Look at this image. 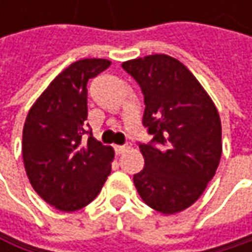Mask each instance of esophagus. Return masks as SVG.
<instances>
[{"label":"esophagus","instance_id":"esophagus-1","mask_svg":"<svg viewBox=\"0 0 252 252\" xmlns=\"http://www.w3.org/2000/svg\"><path fill=\"white\" fill-rule=\"evenodd\" d=\"M128 149H129V146H115V153L117 155H123Z\"/></svg>","mask_w":252,"mask_h":252}]
</instances>
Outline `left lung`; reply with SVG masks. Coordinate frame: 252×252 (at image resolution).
Listing matches in <instances>:
<instances>
[{
	"label": "left lung",
	"mask_w": 252,
	"mask_h": 252,
	"mask_svg": "<svg viewBox=\"0 0 252 252\" xmlns=\"http://www.w3.org/2000/svg\"><path fill=\"white\" fill-rule=\"evenodd\" d=\"M144 94L143 124L153 135L140 144L144 168L134 175L143 201L163 215L192 206L215 176L222 156L218 108L178 60L155 54L123 63Z\"/></svg>",
	"instance_id": "8db88e82"
}]
</instances>
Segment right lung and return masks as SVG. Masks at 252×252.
<instances>
[{"mask_svg":"<svg viewBox=\"0 0 252 252\" xmlns=\"http://www.w3.org/2000/svg\"><path fill=\"white\" fill-rule=\"evenodd\" d=\"M111 65L86 58L55 77L30 108L23 126V163L33 189L61 212H76L100 192L115 152L89 131L87 81Z\"/></svg>","mask_w":252,"mask_h":252,"instance_id":"obj_1","label":"right lung"}]
</instances>
